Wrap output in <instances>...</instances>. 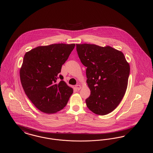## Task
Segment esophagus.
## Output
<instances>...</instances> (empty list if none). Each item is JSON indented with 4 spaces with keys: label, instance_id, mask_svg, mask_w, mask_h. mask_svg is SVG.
<instances>
[{
    "label": "esophagus",
    "instance_id": "esophagus-1",
    "mask_svg": "<svg viewBox=\"0 0 153 153\" xmlns=\"http://www.w3.org/2000/svg\"><path fill=\"white\" fill-rule=\"evenodd\" d=\"M75 87H76L77 90H78V91H79V90H80V89H81V86L80 85H78H78H76L75 86Z\"/></svg>",
    "mask_w": 153,
    "mask_h": 153
}]
</instances>
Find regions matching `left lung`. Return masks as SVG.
Masks as SVG:
<instances>
[{"instance_id": "obj_1", "label": "left lung", "mask_w": 153, "mask_h": 153, "mask_svg": "<svg viewBox=\"0 0 153 153\" xmlns=\"http://www.w3.org/2000/svg\"><path fill=\"white\" fill-rule=\"evenodd\" d=\"M81 63L87 67L91 91L87 106L94 113L104 115L115 109L126 93L130 68L123 52L110 46L76 44Z\"/></svg>"}]
</instances>
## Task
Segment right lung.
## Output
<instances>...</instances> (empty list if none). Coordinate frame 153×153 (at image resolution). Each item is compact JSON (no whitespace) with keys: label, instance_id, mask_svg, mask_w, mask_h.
Segmentation results:
<instances>
[{"label":"right lung","instance_id":"obj_1","mask_svg":"<svg viewBox=\"0 0 153 153\" xmlns=\"http://www.w3.org/2000/svg\"><path fill=\"white\" fill-rule=\"evenodd\" d=\"M73 44H52L36 47L26 52L20 70L23 90L34 105L46 114L63 109L73 89L59 75L62 66L75 48ZM62 81L59 83L57 79Z\"/></svg>","mask_w":153,"mask_h":153}]
</instances>
